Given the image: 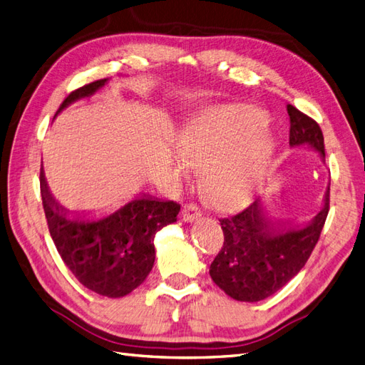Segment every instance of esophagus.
Masks as SVG:
<instances>
[{
	"label": "esophagus",
	"instance_id": "34e87169",
	"mask_svg": "<svg viewBox=\"0 0 365 365\" xmlns=\"http://www.w3.org/2000/svg\"><path fill=\"white\" fill-rule=\"evenodd\" d=\"M181 213H182V220L185 222H195V221H198L201 218L200 207L196 205V204H193V202L185 204L182 207V212Z\"/></svg>",
	"mask_w": 365,
	"mask_h": 365
}]
</instances>
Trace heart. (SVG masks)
Segmentation results:
<instances>
[{"mask_svg":"<svg viewBox=\"0 0 365 365\" xmlns=\"http://www.w3.org/2000/svg\"><path fill=\"white\" fill-rule=\"evenodd\" d=\"M265 121V113L249 104L207 107L176 132L175 173L187 178L190 167L202 172V192L215 209H240L258 192L277 152Z\"/></svg>","mask_w":365,"mask_h":365,"instance_id":"b5f03b06","label":"heart"}]
</instances>
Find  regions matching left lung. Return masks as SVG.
I'll return each mask as SVG.
<instances>
[{
    "label": "left lung",
    "mask_w": 365,
    "mask_h": 365,
    "mask_svg": "<svg viewBox=\"0 0 365 365\" xmlns=\"http://www.w3.org/2000/svg\"><path fill=\"white\" fill-rule=\"evenodd\" d=\"M290 147H307L326 163L324 136L312 118L287 104ZM330 182L321 210L304 224L274 221L261 198L230 218L220 220L224 244L210 264V277L236 301L256 302L272 297L297 277L310 258L329 213Z\"/></svg>",
    "instance_id": "8db88e82"
}]
</instances>
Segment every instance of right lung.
<instances>
[{"instance_id":"right-lung-1","label":"right lung","mask_w":365,"mask_h":365,"mask_svg":"<svg viewBox=\"0 0 365 365\" xmlns=\"http://www.w3.org/2000/svg\"><path fill=\"white\" fill-rule=\"evenodd\" d=\"M107 81H95L72 92L55 116L71 104L93 96ZM39 182L48 232L75 278L107 298H121L140 287L155 262V235L176 222L180 204L143 195L96 218L88 212H68L58 202L48 190L43 167Z\"/></svg>"}]
</instances>
